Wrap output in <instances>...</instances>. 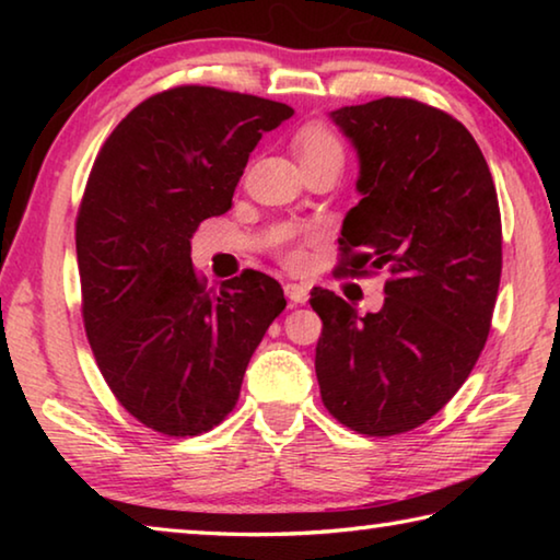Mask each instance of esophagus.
<instances>
[{
	"label": "esophagus",
	"instance_id": "obj_1",
	"mask_svg": "<svg viewBox=\"0 0 560 560\" xmlns=\"http://www.w3.org/2000/svg\"><path fill=\"white\" fill-rule=\"evenodd\" d=\"M283 293H287L289 301H293V303L308 301V289L303 287V283H283Z\"/></svg>",
	"mask_w": 560,
	"mask_h": 560
}]
</instances>
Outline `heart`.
Returning a JSON list of instances; mask_svg holds the SVG:
<instances>
[{
  "mask_svg": "<svg viewBox=\"0 0 560 560\" xmlns=\"http://www.w3.org/2000/svg\"><path fill=\"white\" fill-rule=\"evenodd\" d=\"M296 148H299V155L306 158V155L324 153V150H340V143L336 140V136H330L326 128L311 126V128L299 132ZM279 249H281V257L287 264H299L301 261V252L293 249V246H289L283 240H281Z\"/></svg>",
  "mask_w": 560,
  "mask_h": 560,
  "instance_id": "obj_1",
  "label": "heart"
}]
</instances>
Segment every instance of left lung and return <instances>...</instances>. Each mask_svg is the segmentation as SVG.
I'll list each match as a JSON object with an SVG mask.
<instances>
[{
	"label": "left lung",
	"mask_w": 560,
	"mask_h": 560,
	"mask_svg": "<svg viewBox=\"0 0 560 560\" xmlns=\"http://www.w3.org/2000/svg\"><path fill=\"white\" fill-rule=\"evenodd\" d=\"M358 153L360 200L340 230V277L387 269L377 314L311 291L324 320L316 377L326 410L390 438L447 405L487 343L501 279V214L471 132L412 98L330 113Z\"/></svg>",
	"instance_id": "8db88e82"
}]
</instances>
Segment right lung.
<instances>
[{"mask_svg": "<svg viewBox=\"0 0 560 560\" xmlns=\"http://www.w3.org/2000/svg\"><path fill=\"white\" fill-rule=\"evenodd\" d=\"M291 116L287 103L177 86L132 108L93 163L75 217L83 326L113 395L150 430L220 424L287 308L281 283L254 269L207 289L189 240L230 210L249 153Z\"/></svg>", "mask_w": 560, "mask_h": 560, "instance_id": "add662e5", "label": "right lung"}]
</instances>
